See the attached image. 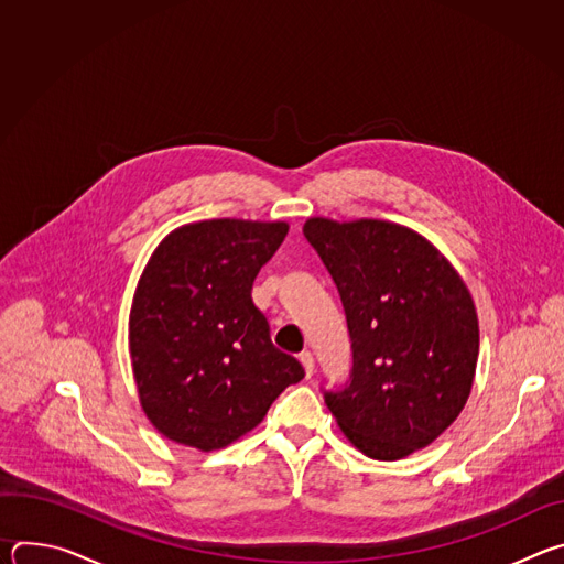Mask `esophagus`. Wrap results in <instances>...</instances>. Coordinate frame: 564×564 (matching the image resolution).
I'll list each match as a JSON object with an SVG mask.
<instances>
[{"instance_id": "esophagus-1", "label": "esophagus", "mask_w": 564, "mask_h": 564, "mask_svg": "<svg viewBox=\"0 0 564 564\" xmlns=\"http://www.w3.org/2000/svg\"><path fill=\"white\" fill-rule=\"evenodd\" d=\"M299 361H301V366H303V370H305V377H312V372H314V357H312V352L303 350V352L299 355Z\"/></svg>"}]
</instances>
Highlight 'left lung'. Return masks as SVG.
Returning <instances> with one entry per match:
<instances>
[{
	"label": "left lung",
	"mask_w": 564,
	"mask_h": 564,
	"mask_svg": "<svg viewBox=\"0 0 564 564\" xmlns=\"http://www.w3.org/2000/svg\"><path fill=\"white\" fill-rule=\"evenodd\" d=\"M307 243L346 312L352 368L324 390L346 437L372 459H401L437 440L470 394L479 328L451 263L409 227L310 218Z\"/></svg>",
	"instance_id": "left-lung-1"
}]
</instances>
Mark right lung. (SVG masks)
<instances>
[{"instance_id":"obj_1","label":"right lung","mask_w":564,"mask_h":564,"mask_svg":"<svg viewBox=\"0 0 564 564\" xmlns=\"http://www.w3.org/2000/svg\"><path fill=\"white\" fill-rule=\"evenodd\" d=\"M285 223L216 218L172 231L149 259L131 305L129 348L140 404L165 437L214 451L252 431L305 377L274 348L252 301Z\"/></svg>"}]
</instances>
